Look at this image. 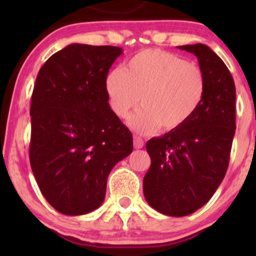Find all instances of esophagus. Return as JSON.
I'll list each match as a JSON object with an SVG mask.
<instances>
[{
  "instance_id": "1",
  "label": "esophagus",
  "mask_w": 256,
  "mask_h": 256,
  "mask_svg": "<svg viewBox=\"0 0 256 256\" xmlns=\"http://www.w3.org/2000/svg\"><path fill=\"white\" fill-rule=\"evenodd\" d=\"M134 148H136V149L143 148V146H144V140H143L140 137L134 136Z\"/></svg>"
}]
</instances>
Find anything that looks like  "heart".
I'll use <instances>...</instances> for the list:
<instances>
[{
    "label": "heart",
    "instance_id": "obj_1",
    "mask_svg": "<svg viewBox=\"0 0 256 256\" xmlns=\"http://www.w3.org/2000/svg\"><path fill=\"white\" fill-rule=\"evenodd\" d=\"M106 92L116 116L125 119L140 104L142 110L130 119L132 130L152 134L158 128L170 132L184 126L204 98L206 77L201 67L173 52L146 49L134 55L125 70L106 78Z\"/></svg>",
    "mask_w": 256,
    "mask_h": 256
}]
</instances>
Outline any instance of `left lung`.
I'll return each instance as SVG.
<instances>
[{
  "mask_svg": "<svg viewBox=\"0 0 256 256\" xmlns=\"http://www.w3.org/2000/svg\"><path fill=\"white\" fill-rule=\"evenodd\" d=\"M206 77L198 110L178 130L146 142L152 165L143 179L149 204L170 216H189L210 201L225 177L236 130V88L224 61L204 44H186Z\"/></svg>",
  "mask_w": 256,
  "mask_h": 256,
  "instance_id": "obj_1",
  "label": "left lung"
}]
</instances>
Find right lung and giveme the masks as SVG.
I'll use <instances>...</instances> for the list:
<instances>
[{
  "instance_id": "add662e5",
  "label": "right lung",
  "mask_w": 256,
  "mask_h": 256,
  "mask_svg": "<svg viewBox=\"0 0 256 256\" xmlns=\"http://www.w3.org/2000/svg\"><path fill=\"white\" fill-rule=\"evenodd\" d=\"M122 49L70 44L38 72L31 98L30 164L58 212L82 216L102 204L107 178L134 149L110 110L106 78Z\"/></svg>"
}]
</instances>
